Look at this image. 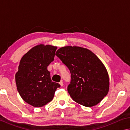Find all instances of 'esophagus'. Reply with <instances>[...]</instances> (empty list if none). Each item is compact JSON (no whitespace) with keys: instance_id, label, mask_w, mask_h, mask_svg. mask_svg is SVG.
Here are the masks:
<instances>
[{"instance_id":"1","label":"esophagus","mask_w":130,"mask_h":130,"mask_svg":"<svg viewBox=\"0 0 130 130\" xmlns=\"http://www.w3.org/2000/svg\"><path fill=\"white\" fill-rule=\"evenodd\" d=\"M60 85L61 87H62L63 85V81H61L60 82Z\"/></svg>"}]
</instances>
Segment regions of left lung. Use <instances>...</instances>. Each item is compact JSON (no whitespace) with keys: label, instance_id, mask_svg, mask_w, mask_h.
Here are the masks:
<instances>
[{"label":"left lung","instance_id":"left-lung-1","mask_svg":"<svg viewBox=\"0 0 130 130\" xmlns=\"http://www.w3.org/2000/svg\"><path fill=\"white\" fill-rule=\"evenodd\" d=\"M58 57L69 69L71 81L68 92L74 102L91 107L99 103L109 91V77L99 58L87 49L65 46L57 50Z\"/></svg>","mask_w":130,"mask_h":130}]
</instances>
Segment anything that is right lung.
<instances>
[{"label": "right lung", "instance_id": "obj_1", "mask_svg": "<svg viewBox=\"0 0 130 130\" xmlns=\"http://www.w3.org/2000/svg\"><path fill=\"white\" fill-rule=\"evenodd\" d=\"M57 47L42 44L32 48L22 58L15 74L17 90L23 100L35 107L51 102L58 83L53 82L47 67Z\"/></svg>", "mask_w": 130, "mask_h": 130}]
</instances>
